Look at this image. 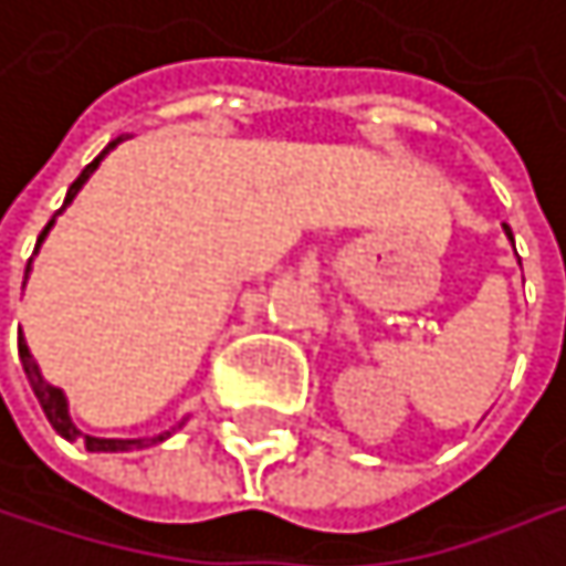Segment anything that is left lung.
<instances>
[{"mask_svg":"<svg viewBox=\"0 0 566 566\" xmlns=\"http://www.w3.org/2000/svg\"><path fill=\"white\" fill-rule=\"evenodd\" d=\"M504 228H507V224H504ZM507 234H511V228H507ZM511 241H514V238H511Z\"/></svg>","mask_w":566,"mask_h":566,"instance_id":"8db88e82","label":"left lung"}]
</instances>
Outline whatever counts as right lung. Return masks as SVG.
Wrapping results in <instances>:
<instances>
[{"label":"right lung","mask_w":566,"mask_h":566,"mask_svg":"<svg viewBox=\"0 0 566 566\" xmlns=\"http://www.w3.org/2000/svg\"><path fill=\"white\" fill-rule=\"evenodd\" d=\"M118 142H122V138H115V142H112V145H108V148H105V151L95 158V161H88V165L82 168V175H78V178L69 185L65 205H72V198L78 195V188L85 185V178H88V175L98 168V161H102V158H105V155H108V151L118 145ZM65 205H62V208H65ZM62 208H59V211H62ZM49 228H52V221L42 228V234H39V244H42V238L49 234ZM39 244H35V251H39ZM29 264H32V261H29ZM25 277H29V268H25ZM19 358H22L25 378H29V385H32V391H35V398H39V405H42V411H45V418H49V424H52V428H55V431H59L65 441H75V438H82L88 451H132V448L138 451V448H148V444H158V441H165V434H158V438H148V441H115V438H88V434H82V431L72 424V418H69L65 395H62L59 388H52V385H49V381L39 375V365L32 361V355H29V348H25V342H22V338H19Z\"/></svg>","instance_id":"obj_1"}]
</instances>
